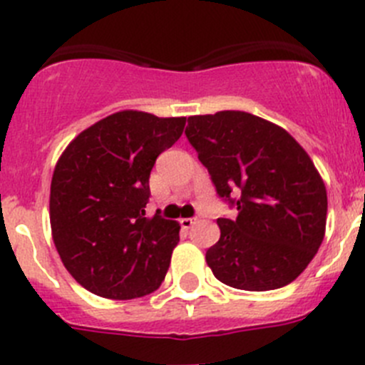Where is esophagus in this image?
Masks as SVG:
<instances>
[{
    "label": "esophagus",
    "instance_id": "1",
    "mask_svg": "<svg viewBox=\"0 0 365 365\" xmlns=\"http://www.w3.org/2000/svg\"><path fill=\"white\" fill-rule=\"evenodd\" d=\"M196 222H197V219H194V217H185V219L180 220V224H182L183 230H190V227H192Z\"/></svg>",
    "mask_w": 365,
    "mask_h": 365
}]
</instances>
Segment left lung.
Returning a JSON list of instances; mask_svg holds the SVG:
<instances>
[{
	"instance_id": "obj_1",
	"label": "left lung",
	"mask_w": 365,
	"mask_h": 365,
	"mask_svg": "<svg viewBox=\"0 0 365 365\" xmlns=\"http://www.w3.org/2000/svg\"><path fill=\"white\" fill-rule=\"evenodd\" d=\"M185 135L219 197L237 208L235 219H217L220 238L206 251L213 275L245 292L295 281L327 224L325 183L307 152L284 128L244 111L190 116Z\"/></svg>"
}]
</instances>
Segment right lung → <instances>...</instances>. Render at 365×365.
I'll list each match as a JSON object with an SVG mask.
<instances>
[{"mask_svg": "<svg viewBox=\"0 0 365 365\" xmlns=\"http://www.w3.org/2000/svg\"><path fill=\"white\" fill-rule=\"evenodd\" d=\"M185 118L120 111L81 132L51 182V230L65 268L88 292L130 300L168 274L180 224L150 219V173L182 135Z\"/></svg>", "mask_w": 365, "mask_h": 365, "instance_id": "obj_1", "label": "right lung"}]
</instances>
